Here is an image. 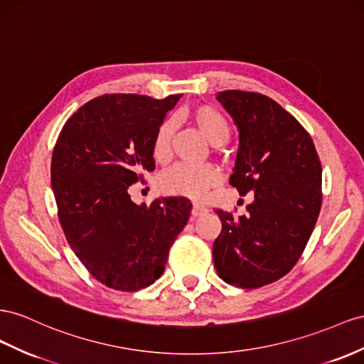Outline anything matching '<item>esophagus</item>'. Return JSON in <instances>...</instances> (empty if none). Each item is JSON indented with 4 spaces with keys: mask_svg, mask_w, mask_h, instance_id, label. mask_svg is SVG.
I'll return each mask as SVG.
<instances>
[{
    "mask_svg": "<svg viewBox=\"0 0 364 364\" xmlns=\"http://www.w3.org/2000/svg\"><path fill=\"white\" fill-rule=\"evenodd\" d=\"M206 213H208V208H206V206H203V205H199V203H196L193 206V210H191V214L194 215V218H198V215H203Z\"/></svg>",
    "mask_w": 364,
    "mask_h": 364,
    "instance_id": "esophagus-1",
    "label": "esophagus"
}]
</instances>
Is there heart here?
Listing matches in <instances>:
<instances>
[{
    "instance_id": "1",
    "label": "heart",
    "mask_w": 364,
    "mask_h": 364,
    "mask_svg": "<svg viewBox=\"0 0 364 364\" xmlns=\"http://www.w3.org/2000/svg\"><path fill=\"white\" fill-rule=\"evenodd\" d=\"M186 117L198 127L199 132L213 145L227 142L230 137V124L223 114L211 105H196L186 112ZM174 124L170 119L162 121L153 136V156L156 161L165 162L170 158ZM220 182V170L215 165L179 164L161 174L159 186L164 193L183 196L194 200L202 199L206 191Z\"/></svg>"
}]
</instances>
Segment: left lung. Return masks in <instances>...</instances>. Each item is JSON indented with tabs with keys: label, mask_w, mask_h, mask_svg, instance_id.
<instances>
[{
	"label": "left lung",
	"mask_w": 364,
	"mask_h": 364,
	"mask_svg": "<svg viewBox=\"0 0 364 364\" xmlns=\"http://www.w3.org/2000/svg\"><path fill=\"white\" fill-rule=\"evenodd\" d=\"M239 130L230 183L248 213L215 210L222 231L213 245L219 277L252 289L279 280L306 247L321 206V164L309 133L268 96L242 90L218 93Z\"/></svg>",
	"instance_id": "8db88e82"
}]
</instances>
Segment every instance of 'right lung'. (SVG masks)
Wrapping results in <instances>:
<instances>
[{"label": "right lung", "mask_w": 364, "mask_h": 364, "mask_svg": "<svg viewBox=\"0 0 364 364\" xmlns=\"http://www.w3.org/2000/svg\"><path fill=\"white\" fill-rule=\"evenodd\" d=\"M181 96L95 97L58 136L50 176L61 227L76 257L109 288L132 292L158 280L190 219L188 199L137 205L129 193L154 170V132Z\"/></svg>", "instance_id": "1"}]
</instances>
